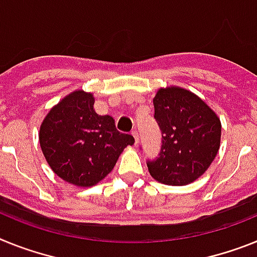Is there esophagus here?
<instances>
[{
    "instance_id": "34e87169",
    "label": "esophagus",
    "mask_w": 257,
    "mask_h": 257,
    "mask_svg": "<svg viewBox=\"0 0 257 257\" xmlns=\"http://www.w3.org/2000/svg\"><path fill=\"white\" fill-rule=\"evenodd\" d=\"M131 135H133L134 139H135V143H138V140H139V135H138V131L134 130L133 133H131Z\"/></svg>"
}]
</instances>
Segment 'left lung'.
<instances>
[{"mask_svg": "<svg viewBox=\"0 0 257 257\" xmlns=\"http://www.w3.org/2000/svg\"><path fill=\"white\" fill-rule=\"evenodd\" d=\"M153 106L162 142L159 156L147 161L150 174L169 186L196 181L220 150V118L200 97L179 87L160 88Z\"/></svg>", "mask_w": 257, "mask_h": 257, "instance_id": "obj_1", "label": "left lung"}]
</instances>
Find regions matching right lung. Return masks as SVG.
<instances>
[{
	"label": "right lung",
	"mask_w": 257,
	"mask_h": 257,
	"mask_svg": "<svg viewBox=\"0 0 257 257\" xmlns=\"http://www.w3.org/2000/svg\"><path fill=\"white\" fill-rule=\"evenodd\" d=\"M92 93L75 91L62 98L44 118L39 140L48 164L60 178L91 187L113 170L130 134L115 128L113 117L98 115Z\"/></svg>",
	"instance_id": "1"
}]
</instances>
